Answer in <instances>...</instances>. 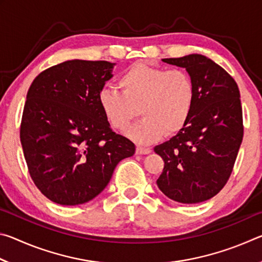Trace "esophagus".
<instances>
[{"label":"esophagus","mask_w":262,"mask_h":262,"mask_svg":"<svg viewBox=\"0 0 262 262\" xmlns=\"http://www.w3.org/2000/svg\"><path fill=\"white\" fill-rule=\"evenodd\" d=\"M151 152V149L150 148H144V147H136V154L137 155H148Z\"/></svg>","instance_id":"esophagus-1"}]
</instances>
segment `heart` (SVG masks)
Returning a JSON list of instances; mask_svg holds the SVG:
<instances>
[{
    "label": "heart",
    "mask_w": 262,
    "mask_h": 262,
    "mask_svg": "<svg viewBox=\"0 0 262 262\" xmlns=\"http://www.w3.org/2000/svg\"><path fill=\"white\" fill-rule=\"evenodd\" d=\"M120 92L104 89L98 103L106 122L126 132L137 114L143 118L128 132L141 144L173 135L187 125L195 105V83L184 69H165L135 63L118 79Z\"/></svg>",
    "instance_id": "obj_1"
}]
</instances>
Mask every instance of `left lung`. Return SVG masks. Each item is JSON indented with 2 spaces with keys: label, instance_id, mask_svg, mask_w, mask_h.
I'll return each instance as SVG.
<instances>
[{
  "label": "left lung",
  "instance_id": "8db88e82",
  "mask_svg": "<svg viewBox=\"0 0 262 262\" xmlns=\"http://www.w3.org/2000/svg\"><path fill=\"white\" fill-rule=\"evenodd\" d=\"M163 61L186 68L196 96L187 125L154 149L164 161L157 186L173 201L203 202L224 187L233 170L244 135L241 94L236 81L201 54Z\"/></svg>",
  "mask_w": 262,
  "mask_h": 262
}]
</instances>
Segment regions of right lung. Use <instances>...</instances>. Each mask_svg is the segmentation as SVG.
Listing matches in <instances>:
<instances>
[{
    "instance_id": "1",
    "label": "right lung",
    "mask_w": 262,
    "mask_h": 262,
    "mask_svg": "<svg viewBox=\"0 0 262 262\" xmlns=\"http://www.w3.org/2000/svg\"><path fill=\"white\" fill-rule=\"evenodd\" d=\"M107 61L70 60L43 70L26 95L20 143L29 173L51 201L77 206L107 186L135 144L112 130L98 103L113 76Z\"/></svg>"
}]
</instances>
